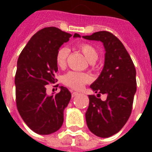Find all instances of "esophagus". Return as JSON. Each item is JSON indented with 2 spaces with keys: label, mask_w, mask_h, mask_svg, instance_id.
<instances>
[{
  "label": "esophagus",
  "mask_w": 152,
  "mask_h": 152,
  "mask_svg": "<svg viewBox=\"0 0 152 152\" xmlns=\"http://www.w3.org/2000/svg\"><path fill=\"white\" fill-rule=\"evenodd\" d=\"M78 94H79V93L72 92V97H76V96H77Z\"/></svg>",
  "instance_id": "1"
}]
</instances>
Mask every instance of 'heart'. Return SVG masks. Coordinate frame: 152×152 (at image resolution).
<instances>
[{"label": "heart", "instance_id": "b5f03b06", "mask_svg": "<svg viewBox=\"0 0 152 152\" xmlns=\"http://www.w3.org/2000/svg\"><path fill=\"white\" fill-rule=\"evenodd\" d=\"M79 49L81 53L85 55L86 59L89 61V63L95 62L98 58V52L95 50V48L89 44L83 43L78 45ZM70 50L66 46L60 47L58 50L55 56V62L57 66L60 68H63L66 66L67 58L69 56ZM91 76L89 74L84 72H69L65 74L63 77V82L66 86H69L74 89H80L84 85L88 84L91 81Z\"/></svg>", "mask_w": 152, "mask_h": 152}]
</instances>
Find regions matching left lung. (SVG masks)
<instances>
[{
    "label": "left lung",
    "mask_w": 152,
    "mask_h": 152,
    "mask_svg": "<svg viewBox=\"0 0 152 152\" xmlns=\"http://www.w3.org/2000/svg\"><path fill=\"white\" fill-rule=\"evenodd\" d=\"M83 38L101 41L106 51L103 69L90 86L97 96L89 95L87 126L98 137H111L130 116L137 89L135 66L124 45L111 32L97 31ZM101 94H105L106 100H101Z\"/></svg>",
    "instance_id": "left-lung-1"
}]
</instances>
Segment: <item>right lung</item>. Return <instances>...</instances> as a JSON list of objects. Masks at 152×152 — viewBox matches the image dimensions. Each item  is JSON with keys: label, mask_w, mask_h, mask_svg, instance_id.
<instances>
[{"label": "right lung", "mask_w": 152, "mask_h": 152, "mask_svg": "<svg viewBox=\"0 0 152 152\" xmlns=\"http://www.w3.org/2000/svg\"><path fill=\"white\" fill-rule=\"evenodd\" d=\"M72 34L54 27L38 31L22 50L17 62L15 94L17 108L26 124L41 135L53 134L63 123V112L72 94L61 86L55 95L46 94L47 85L55 83V56ZM73 37H80L75 33Z\"/></svg>", "instance_id": "1"}]
</instances>
